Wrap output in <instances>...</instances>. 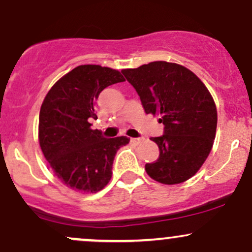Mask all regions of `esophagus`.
Listing matches in <instances>:
<instances>
[{
	"label": "esophagus",
	"instance_id": "1",
	"mask_svg": "<svg viewBox=\"0 0 252 252\" xmlns=\"http://www.w3.org/2000/svg\"><path fill=\"white\" fill-rule=\"evenodd\" d=\"M141 142H142V138H130V143L134 144V146H137V144H140Z\"/></svg>",
	"mask_w": 252,
	"mask_h": 252
}]
</instances>
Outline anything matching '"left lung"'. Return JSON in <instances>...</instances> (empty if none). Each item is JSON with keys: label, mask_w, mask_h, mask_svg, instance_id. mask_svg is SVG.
Listing matches in <instances>:
<instances>
[{"label": "left lung", "mask_w": 252, "mask_h": 252, "mask_svg": "<svg viewBox=\"0 0 252 252\" xmlns=\"http://www.w3.org/2000/svg\"><path fill=\"white\" fill-rule=\"evenodd\" d=\"M140 96L146 114L160 115L164 131L150 140L160 155L146 172L164 185L185 182L200 169L212 149L217 108L205 84L185 66L153 62L122 70Z\"/></svg>", "instance_id": "left-lung-1"}]
</instances>
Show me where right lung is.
<instances>
[{"label": "right lung", "mask_w": 252, "mask_h": 252, "mask_svg": "<svg viewBox=\"0 0 252 252\" xmlns=\"http://www.w3.org/2000/svg\"><path fill=\"white\" fill-rule=\"evenodd\" d=\"M120 71L80 65L52 86L39 115V143L54 174L77 192L96 193L109 184L115 155L129 143L126 136L105 138L91 129L100 92L124 82Z\"/></svg>", "instance_id": "add662e5"}]
</instances>
